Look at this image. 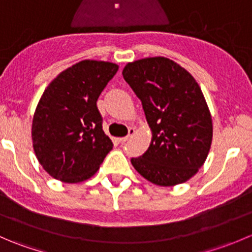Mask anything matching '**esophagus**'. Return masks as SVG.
I'll use <instances>...</instances> for the list:
<instances>
[{
    "instance_id": "1",
    "label": "esophagus",
    "mask_w": 252,
    "mask_h": 252,
    "mask_svg": "<svg viewBox=\"0 0 252 252\" xmlns=\"http://www.w3.org/2000/svg\"><path fill=\"white\" fill-rule=\"evenodd\" d=\"M134 134H135V129L130 128V129H129V134H128V135L123 136V138H118V139H117V140H118V142H126L129 138H131V136H133Z\"/></svg>"
}]
</instances>
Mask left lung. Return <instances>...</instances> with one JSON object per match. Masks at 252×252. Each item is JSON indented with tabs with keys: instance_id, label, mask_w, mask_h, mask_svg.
Wrapping results in <instances>:
<instances>
[{
	"instance_id": "8db88e82",
	"label": "left lung",
	"mask_w": 252,
	"mask_h": 252,
	"mask_svg": "<svg viewBox=\"0 0 252 252\" xmlns=\"http://www.w3.org/2000/svg\"><path fill=\"white\" fill-rule=\"evenodd\" d=\"M122 74L140 98L152 131L149 149L131 164L159 187L185 183L205 163L212 142V118L199 84L166 57L128 63Z\"/></svg>"
}]
</instances>
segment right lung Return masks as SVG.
<instances>
[{
    "label": "right lung",
    "mask_w": 252,
    "mask_h": 252,
    "mask_svg": "<svg viewBox=\"0 0 252 252\" xmlns=\"http://www.w3.org/2000/svg\"><path fill=\"white\" fill-rule=\"evenodd\" d=\"M117 70L116 63L81 61L45 89L32 118V139L37 161L55 179H89L113 147L102 130L96 101Z\"/></svg>",
    "instance_id": "1"
}]
</instances>
